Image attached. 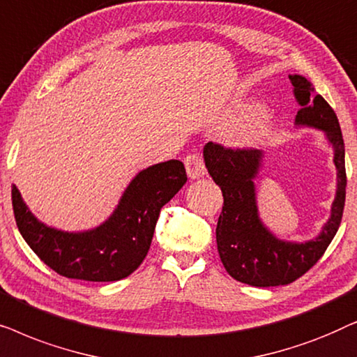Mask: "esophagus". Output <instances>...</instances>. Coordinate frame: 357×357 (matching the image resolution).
<instances>
[{"label": "esophagus", "instance_id": "esophagus-1", "mask_svg": "<svg viewBox=\"0 0 357 357\" xmlns=\"http://www.w3.org/2000/svg\"><path fill=\"white\" fill-rule=\"evenodd\" d=\"M183 162H185V169H187V174L190 178H199L206 174V167H204V162L199 154L185 155Z\"/></svg>", "mask_w": 357, "mask_h": 357}]
</instances>
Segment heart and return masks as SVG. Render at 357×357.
<instances>
[{
	"instance_id": "heart-1",
	"label": "heart",
	"mask_w": 357,
	"mask_h": 357,
	"mask_svg": "<svg viewBox=\"0 0 357 357\" xmlns=\"http://www.w3.org/2000/svg\"><path fill=\"white\" fill-rule=\"evenodd\" d=\"M266 130H268V115L260 114L253 120L248 121V123L241 126V128L232 135V141L241 146L253 144L265 136Z\"/></svg>"
}]
</instances>
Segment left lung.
<instances>
[{
    "label": "left lung",
    "instance_id": "8db88e82",
    "mask_svg": "<svg viewBox=\"0 0 357 357\" xmlns=\"http://www.w3.org/2000/svg\"><path fill=\"white\" fill-rule=\"evenodd\" d=\"M294 96L301 110L296 125L324 130L333 146V162L338 170V188L331 206V216L320 236L304 243L276 238L258 218L255 180L263 153L248 148H226L208 143L203 149L209 175L221 188L222 213L216 227L218 252L221 261L234 280L255 287L289 284L305 275L320 260L338 231L346 198L344 141L333 109L320 94L312 96L314 87L304 76L292 75Z\"/></svg>",
    "mask_w": 357,
    "mask_h": 357
}]
</instances>
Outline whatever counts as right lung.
<instances>
[{
	"mask_svg": "<svg viewBox=\"0 0 357 357\" xmlns=\"http://www.w3.org/2000/svg\"><path fill=\"white\" fill-rule=\"evenodd\" d=\"M185 182L183 164L175 159L141 170L125 190L114 214L86 232H63L37 221L13 185L14 218L24 241L58 275L97 282L119 281L143 263L160 208Z\"/></svg>",
	"mask_w": 357,
	"mask_h": 357,
	"instance_id": "1",
	"label": "right lung"
}]
</instances>
